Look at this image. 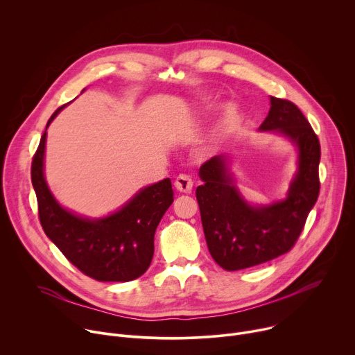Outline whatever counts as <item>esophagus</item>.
<instances>
[{
  "instance_id": "obj_1",
  "label": "esophagus",
  "mask_w": 355,
  "mask_h": 355,
  "mask_svg": "<svg viewBox=\"0 0 355 355\" xmlns=\"http://www.w3.org/2000/svg\"><path fill=\"white\" fill-rule=\"evenodd\" d=\"M174 187L177 191L180 192H184V193H189L192 191V187H193V181L191 180L189 175H185V174H181L177 177L175 182H174Z\"/></svg>"
}]
</instances>
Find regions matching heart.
<instances>
[{
	"label": "heart",
	"mask_w": 355,
	"mask_h": 355,
	"mask_svg": "<svg viewBox=\"0 0 355 355\" xmlns=\"http://www.w3.org/2000/svg\"><path fill=\"white\" fill-rule=\"evenodd\" d=\"M227 136L229 123L225 121L207 136V139L204 140V146H202V151H204V153H215V151H218L223 146Z\"/></svg>",
	"instance_id": "heart-1"
}]
</instances>
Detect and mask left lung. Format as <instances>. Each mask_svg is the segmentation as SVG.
<instances>
[{"mask_svg":"<svg viewBox=\"0 0 355 355\" xmlns=\"http://www.w3.org/2000/svg\"><path fill=\"white\" fill-rule=\"evenodd\" d=\"M270 112L259 132L279 135L296 153V171L284 198L252 204L237 187L233 155H219L199 168L196 188L207 244L226 271L274 260L297 240L319 196L320 143L312 126L286 99L270 96Z\"/></svg>","mask_w":355,"mask_h":355,"instance_id":"obj_1","label":"left lung"}]
</instances>
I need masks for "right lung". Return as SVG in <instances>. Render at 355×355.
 <instances>
[{
    "instance_id": "1",
    "label": "right lung",
    "mask_w": 355,
    "mask_h": 355,
    "mask_svg": "<svg viewBox=\"0 0 355 355\" xmlns=\"http://www.w3.org/2000/svg\"><path fill=\"white\" fill-rule=\"evenodd\" d=\"M66 107L67 104L50 116L46 130ZM46 130L31 170L40 225L46 236L71 264L92 279L128 282L139 278L153 259L156 229L174 200L170 178L140 188L119 209L105 216L78 215L64 208L47 185Z\"/></svg>"
}]
</instances>
